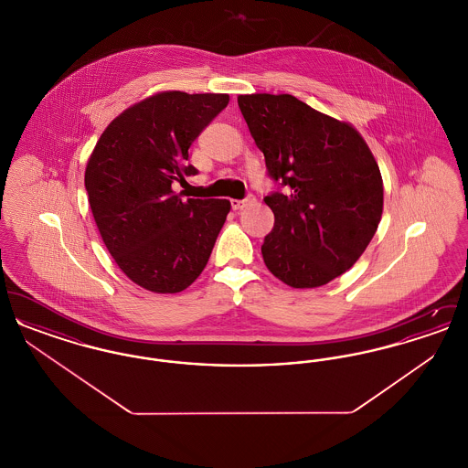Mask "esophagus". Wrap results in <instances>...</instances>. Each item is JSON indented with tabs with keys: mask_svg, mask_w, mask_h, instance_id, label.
Returning <instances> with one entry per match:
<instances>
[{
	"mask_svg": "<svg viewBox=\"0 0 468 468\" xmlns=\"http://www.w3.org/2000/svg\"><path fill=\"white\" fill-rule=\"evenodd\" d=\"M252 203H254V197H247L245 200H231V207H233V210H242Z\"/></svg>",
	"mask_w": 468,
	"mask_h": 468,
	"instance_id": "1",
	"label": "esophagus"
}]
</instances>
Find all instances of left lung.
I'll list each match as a JSON object with an SVG mask.
<instances>
[{"instance_id": "8db88e82", "label": "left lung", "mask_w": 468, "mask_h": 468, "mask_svg": "<svg viewBox=\"0 0 468 468\" xmlns=\"http://www.w3.org/2000/svg\"><path fill=\"white\" fill-rule=\"evenodd\" d=\"M239 107L270 177L286 186L261 245L268 270L291 288H319L347 271L378 231L384 187L356 128L291 94H240Z\"/></svg>"}]
</instances>
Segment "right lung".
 <instances>
[{"instance_id": "obj_1", "label": "right lung", "mask_w": 468, "mask_h": 468, "mask_svg": "<svg viewBox=\"0 0 468 468\" xmlns=\"http://www.w3.org/2000/svg\"><path fill=\"white\" fill-rule=\"evenodd\" d=\"M228 94L163 90L119 113L86 165L90 212L109 252L136 286H191L231 208L228 200H184L174 182L195 176L187 149L228 105Z\"/></svg>"}]
</instances>
